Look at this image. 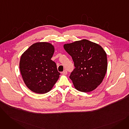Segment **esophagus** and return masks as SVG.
<instances>
[{
    "label": "esophagus",
    "mask_w": 129,
    "mask_h": 129,
    "mask_svg": "<svg viewBox=\"0 0 129 129\" xmlns=\"http://www.w3.org/2000/svg\"><path fill=\"white\" fill-rule=\"evenodd\" d=\"M62 74H64V75H67V71L66 70H65L63 72H62Z\"/></svg>",
    "instance_id": "esophagus-1"
}]
</instances>
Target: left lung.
<instances>
[{"instance_id":"left-lung-1","label":"left lung","mask_w":129,"mask_h":129,"mask_svg":"<svg viewBox=\"0 0 129 129\" xmlns=\"http://www.w3.org/2000/svg\"><path fill=\"white\" fill-rule=\"evenodd\" d=\"M72 56L75 68L70 79L75 88L80 91L90 92L99 86L107 70L106 52L100 45L87 40H82L64 45Z\"/></svg>"}]
</instances>
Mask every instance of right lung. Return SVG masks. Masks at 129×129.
Segmentation results:
<instances>
[{
    "label": "right lung",
    "mask_w": 129,
    "mask_h": 129,
    "mask_svg": "<svg viewBox=\"0 0 129 129\" xmlns=\"http://www.w3.org/2000/svg\"><path fill=\"white\" fill-rule=\"evenodd\" d=\"M54 46L47 42L32 44L23 54L20 70L27 87L34 92L43 94L50 91L57 81L60 73L51 59Z\"/></svg>",
    "instance_id": "obj_1"
}]
</instances>
